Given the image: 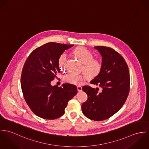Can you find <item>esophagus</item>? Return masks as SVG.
I'll return each mask as SVG.
<instances>
[{
	"label": "esophagus",
	"mask_w": 149,
	"mask_h": 149,
	"mask_svg": "<svg viewBox=\"0 0 149 149\" xmlns=\"http://www.w3.org/2000/svg\"><path fill=\"white\" fill-rule=\"evenodd\" d=\"M77 89H78V91H81L82 90V87L80 86H77Z\"/></svg>",
	"instance_id": "obj_1"
}]
</instances>
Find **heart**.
Here are the masks:
<instances>
[{"label":"heart","mask_w":149,"mask_h":149,"mask_svg":"<svg viewBox=\"0 0 149 149\" xmlns=\"http://www.w3.org/2000/svg\"><path fill=\"white\" fill-rule=\"evenodd\" d=\"M73 54L83 64L82 70L85 74H78L70 71L63 77V81L73 84H80L81 81L87 77L93 79L97 77L102 68V62L97 58H94L93 54L87 49L80 47L73 50ZM66 55L62 54L58 61L59 65L61 68L65 66L66 61Z\"/></svg>","instance_id":"heart-1"}]
</instances>
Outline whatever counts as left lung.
Masks as SVG:
<instances>
[{
    "label": "left lung",
    "instance_id": "1",
    "mask_svg": "<svg viewBox=\"0 0 149 149\" xmlns=\"http://www.w3.org/2000/svg\"><path fill=\"white\" fill-rule=\"evenodd\" d=\"M102 56V68L90 83L94 88L84 86L87 100L83 103V113L88 118L100 121L114 115L125 103L130 91L129 67L123 56L116 50L105 46L94 47Z\"/></svg>",
    "mask_w": 149,
    "mask_h": 149
}]
</instances>
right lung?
I'll return each instance as SVG.
<instances>
[{
  "label": "right lung",
  "mask_w": 149,
  "mask_h": 149,
  "mask_svg": "<svg viewBox=\"0 0 149 149\" xmlns=\"http://www.w3.org/2000/svg\"><path fill=\"white\" fill-rule=\"evenodd\" d=\"M74 45L46 43L29 55L22 69L21 87L24 99L33 113L42 118L55 119L63 116L68 102L77 93L75 85L52 86L60 72L59 58Z\"/></svg>",
  "instance_id": "right-lung-1"
}]
</instances>
